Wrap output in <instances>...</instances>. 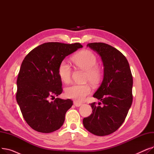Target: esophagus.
<instances>
[{"instance_id": "esophagus-1", "label": "esophagus", "mask_w": 154, "mask_h": 154, "mask_svg": "<svg viewBox=\"0 0 154 154\" xmlns=\"http://www.w3.org/2000/svg\"><path fill=\"white\" fill-rule=\"evenodd\" d=\"M74 104L75 105V106L76 107H80V106H82V103H79V102H75V101H74Z\"/></svg>"}]
</instances>
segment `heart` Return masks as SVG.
Segmentation results:
<instances>
[{"label":"heart","mask_w":154,"mask_h":154,"mask_svg":"<svg viewBox=\"0 0 154 154\" xmlns=\"http://www.w3.org/2000/svg\"><path fill=\"white\" fill-rule=\"evenodd\" d=\"M72 61L78 68L85 70V80L94 85L100 82L103 77L102 68L97 64V59L91 51L84 50L75 54L72 57ZM58 74L65 83H69L71 80L72 69L66 60H62L58 67ZM91 92L89 84H74L67 87L65 94L68 98L77 102H82Z\"/></svg>","instance_id":"heart-1"}]
</instances>
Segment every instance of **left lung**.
I'll list each match as a JSON object with an SVG mask.
<instances>
[{"label":"left lung","mask_w":154,"mask_h":154,"mask_svg":"<svg viewBox=\"0 0 154 154\" xmlns=\"http://www.w3.org/2000/svg\"><path fill=\"white\" fill-rule=\"evenodd\" d=\"M87 46L97 52L103 62V79L93 97L101 100L103 106L90 103L92 114L83 119V124L94 135H107L122 125L131 107L132 75L126 57L117 48L102 42Z\"/></svg>","instance_id":"8db88e82"}]
</instances>
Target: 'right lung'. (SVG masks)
Returning a JSON list of instances; mask_svg holds the SVG:
<instances>
[{"label":"right lung","mask_w":154,"mask_h":154,"mask_svg":"<svg viewBox=\"0 0 154 154\" xmlns=\"http://www.w3.org/2000/svg\"><path fill=\"white\" fill-rule=\"evenodd\" d=\"M82 47L80 43L47 42L34 48L22 61L16 100L23 117L34 130L51 133L63 125L73 101L54 99L63 91L58 67L66 56Z\"/></svg>","instance_id":"obj_1"}]
</instances>
